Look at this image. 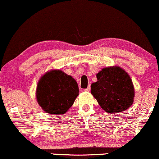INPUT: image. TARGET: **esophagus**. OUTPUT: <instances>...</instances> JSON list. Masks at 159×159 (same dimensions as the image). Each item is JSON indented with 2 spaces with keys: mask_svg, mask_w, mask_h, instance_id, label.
I'll list each match as a JSON object with an SVG mask.
<instances>
[{
  "mask_svg": "<svg viewBox=\"0 0 159 159\" xmlns=\"http://www.w3.org/2000/svg\"><path fill=\"white\" fill-rule=\"evenodd\" d=\"M84 91H86V92H89V91H90V85H89V86L87 87V88L84 89Z\"/></svg>",
  "mask_w": 159,
  "mask_h": 159,
  "instance_id": "1",
  "label": "esophagus"
}]
</instances>
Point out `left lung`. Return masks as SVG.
Returning <instances> with one entry per match:
<instances>
[{
	"label": "left lung",
	"mask_w": 159,
	"mask_h": 159,
	"mask_svg": "<svg viewBox=\"0 0 159 159\" xmlns=\"http://www.w3.org/2000/svg\"><path fill=\"white\" fill-rule=\"evenodd\" d=\"M98 81L91 84V94L107 113L125 111L133 103L135 89L130 75L118 66L102 68Z\"/></svg>",
	"instance_id": "obj_1"
}]
</instances>
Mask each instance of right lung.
Masks as SVG:
<instances>
[{
	"mask_svg": "<svg viewBox=\"0 0 159 159\" xmlns=\"http://www.w3.org/2000/svg\"><path fill=\"white\" fill-rule=\"evenodd\" d=\"M78 95L76 80L59 70L48 71L41 76L36 90L38 104L43 111L52 115L66 112Z\"/></svg>",
	"mask_w": 159,
	"mask_h": 159,
	"instance_id": "1",
	"label": "right lung"
}]
</instances>
